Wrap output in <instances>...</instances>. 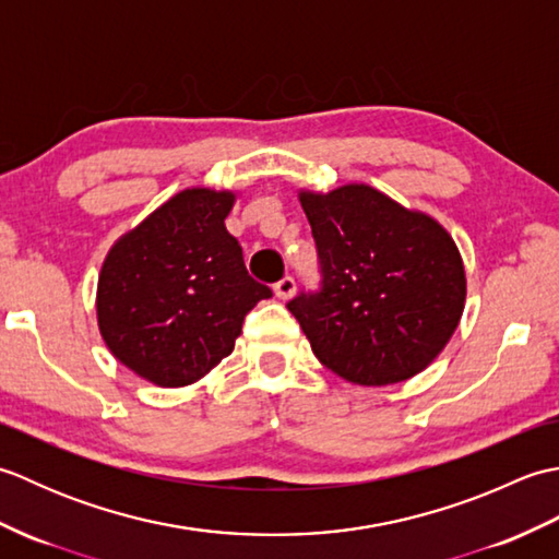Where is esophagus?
Segmentation results:
<instances>
[{"instance_id":"1","label":"esophagus","mask_w":559,"mask_h":559,"mask_svg":"<svg viewBox=\"0 0 559 559\" xmlns=\"http://www.w3.org/2000/svg\"><path fill=\"white\" fill-rule=\"evenodd\" d=\"M273 293H276V298H281V300H288V298H293V293H295V278L293 276H283L276 286H273Z\"/></svg>"}]
</instances>
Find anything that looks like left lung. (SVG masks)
Wrapping results in <instances>:
<instances>
[{
	"label": "left lung",
	"mask_w": 559,
	"mask_h": 559,
	"mask_svg": "<svg viewBox=\"0 0 559 559\" xmlns=\"http://www.w3.org/2000/svg\"><path fill=\"white\" fill-rule=\"evenodd\" d=\"M319 288L288 302L319 362L362 386L411 379L459 326L466 273L449 233L367 185L300 194Z\"/></svg>",
	"instance_id": "1"
}]
</instances>
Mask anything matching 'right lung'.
<instances>
[{"label":"right lung","instance_id":"add662e5","mask_svg":"<svg viewBox=\"0 0 559 559\" xmlns=\"http://www.w3.org/2000/svg\"><path fill=\"white\" fill-rule=\"evenodd\" d=\"M230 192L185 189L105 259L98 326L122 365L158 386H185L233 353L247 312L271 298L225 230Z\"/></svg>","mask_w":559,"mask_h":559}]
</instances>
